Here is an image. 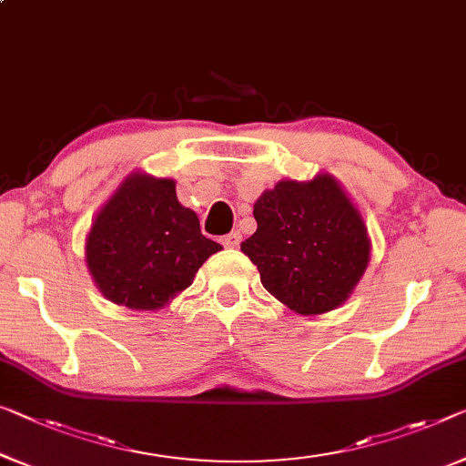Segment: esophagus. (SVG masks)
Listing matches in <instances>:
<instances>
[{"mask_svg":"<svg viewBox=\"0 0 466 466\" xmlns=\"http://www.w3.org/2000/svg\"><path fill=\"white\" fill-rule=\"evenodd\" d=\"M240 240H242L240 232H230V234H226L224 238H221V245L228 247V248H234V247L240 245Z\"/></svg>","mask_w":466,"mask_h":466,"instance_id":"1","label":"esophagus"}]
</instances>
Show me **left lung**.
I'll use <instances>...</instances> for the list:
<instances>
[{"mask_svg":"<svg viewBox=\"0 0 466 466\" xmlns=\"http://www.w3.org/2000/svg\"><path fill=\"white\" fill-rule=\"evenodd\" d=\"M253 215L257 232L240 248L268 293L303 316L347 301L370 261V238L335 177L282 179L257 198Z\"/></svg>","mask_w":466,"mask_h":466,"instance_id":"left-lung-1","label":"left lung"}]
</instances>
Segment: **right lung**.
Wrapping results in <instances>:
<instances>
[{
    "instance_id": "right-lung-1",
    "label": "right lung",
    "mask_w": 466,
    "mask_h": 466,
    "mask_svg": "<svg viewBox=\"0 0 466 466\" xmlns=\"http://www.w3.org/2000/svg\"><path fill=\"white\" fill-rule=\"evenodd\" d=\"M221 245L200 232L197 213L179 205L176 182L131 173L96 215L86 261L108 301L161 309L188 289Z\"/></svg>"
}]
</instances>
